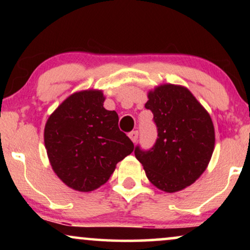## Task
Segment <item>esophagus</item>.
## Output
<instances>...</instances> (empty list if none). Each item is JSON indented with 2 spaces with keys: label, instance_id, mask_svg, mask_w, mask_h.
I'll return each mask as SVG.
<instances>
[{
  "label": "esophagus",
  "instance_id": "esophagus-1",
  "mask_svg": "<svg viewBox=\"0 0 250 250\" xmlns=\"http://www.w3.org/2000/svg\"><path fill=\"white\" fill-rule=\"evenodd\" d=\"M128 136H129V139H131L132 141L135 143L139 139V132L138 131H132L131 133H128Z\"/></svg>",
  "mask_w": 250,
  "mask_h": 250
}]
</instances>
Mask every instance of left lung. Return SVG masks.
<instances>
[{
  "label": "left lung",
  "mask_w": 250,
  "mask_h": 250,
  "mask_svg": "<svg viewBox=\"0 0 250 250\" xmlns=\"http://www.w3.org/2000/svg\"><path fill=\"white\" fill-rule=\"evenodd\" d=\"M146 108L152 111L157 138L152 148L135 146L150 182L176 192L199 177L214 151V125L208 112L183 86L166 84L149 92Z\"/></svg>",
  "instance_id": "1"
}]
</instances>
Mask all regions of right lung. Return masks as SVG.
I'll return each instance as SVG.
<instances>
[{
	"label": "right lung",
	"mask_w": 250,
	"mask_h": 250,
	"mask_svg": "<svg viewBox=\"0 0 250 250\" xmlns=\"http://www.w3.org/2000/svg\"><path fill=\"white\" fill-rule=\"evenodd\" d=\"M101 91L67 98L47 119L44 143L59 179L82 192L98 189L134 145L118 127V115L104 108Z\"/></svg>",
	"instance_id": "add662e5"
}]
</instances>
